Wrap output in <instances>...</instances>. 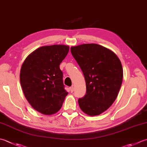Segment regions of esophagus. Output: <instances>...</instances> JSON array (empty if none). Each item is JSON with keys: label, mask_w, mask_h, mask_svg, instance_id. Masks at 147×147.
I'll use <instances>...</instances> for the list:
<instances>
[{"label": "esophagus", "mask_w": 147, "mask_h": 147, "mask_svg": "<svg viewBox=\"0 0 147 147\" xmlns=\"http://www.w3.org/2000/svg\"><path fill=\"white\" fill-rule=\"evenodd\" d=\"M69 90H70V92H71V93L73 92V91H74V87H70V88H69Z\"/></svg>", "instance_id": "34e87169"}]
</instances>
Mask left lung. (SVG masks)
I'll return each mask as SVG.
<instances>
[{
    "instance_id": "1",
    "label": "left lung",
    "mask_w": 147,
    "mask_h": 147,
    "mask_svg": "<svg viewBox=\"0 0 147 147\" xmlns=\"http://www.w3.org/2000/svg\"><path fill=\"white\" fill-rule=\"evenodd\" d=\"M85 77V96L78 99L81 110L90 116L99 115L110 107L121 87V62L111 50L97 44L71 47Z\"/></svg>"
}]
</instances>
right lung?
Returning a JSON list of instances; mask_svg holds the SVG:
<instances>
[{
  "label": "right lung",
  "instance_id": "obj_1",
  "mask_svg": "<svg viewBox=\"0 0 147 147\" xmlns=\"http://www.w3.org/2000/svg\"><path fill=\"white\" fill-rule=\"evenodd\" d=\"M69 50L63 45L41 47L28 55L22 65L20 79L25 98L42 114L56 113L68 94L59 65Z\"/></svg>",
  "mask_w": 147,
  "mask_h": 147
}]
</instances>
